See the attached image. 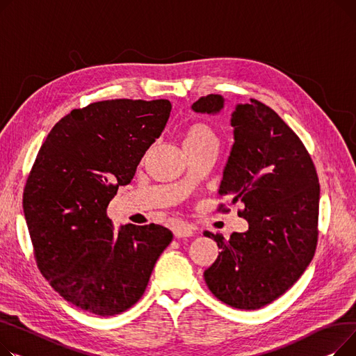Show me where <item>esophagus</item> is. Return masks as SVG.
<instances>
[{
    "mask_svg": "<svg viewBox=\"0 0 356 356\" xmlns=\"http://www.w3.org/2000/svg\"><path fill=\"white\" fill-rule=\"evenodd\" d=\"M194 234V227L190 224H184L179 222L174 227V236L177 238H185V237H191Z\"/></svg>",
    "mask_w": 356,
    "mask_h": 356,
    "instance_id": "34e87169",
    "label": "esophagus"
}]
</instances>
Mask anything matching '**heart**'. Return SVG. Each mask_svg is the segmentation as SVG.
I'll list each match as a JSON object with an SVG mask.
<instances>
[{
  "label": "heart",
  "instance_id": "heart-1",
  "mask_svg": "<svg viewBox=\"0 0 356 356\" xmlns=\"http://www.w3.org/2000/svg\"><path fill=\"white\" fill-rule=\"evenodd\" d=\"M217 143V135L208 122L195 120L186 124L182 131V146L185 152H191L205 145Z\"/></svg>",
  "mask_w": 356,
  "mask_h": 356
}]
</instances>
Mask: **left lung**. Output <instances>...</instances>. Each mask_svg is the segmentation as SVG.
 Masks as SVG:
<instances>
[{"instance_id":"8db88e82","label":"left lung","mask_w":356,"mask_h":356,"mask_svg":"<svg viewBox=\"0 0 356 356\" xmlns=\"http://www.w3.org/2000/svg\"><path fill=\"white\" fill-rule=\"evenodd\" d=\"M237 104L232 115L234 143L222 172L220 197L241 202L245 233L204 232L221 252L204 271L211 293L225 305L260 309L293 286L315 256L321 186L303 142L264 103ZM220 95L200 97L193 111L218 113ZM218 211H229L224 204Z\"/></svg>"}]
</instances>
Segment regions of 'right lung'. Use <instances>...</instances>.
I'll return each instance as SVG.
<instances>
[{
    "mask_svg": "<svg viewBox=\"0 0 356 356\" xmlns=\"http://www.w3.org/2000/svg\"><path fill=\"white\" fill-rule=\"evenodd\" d=\"M166 99L90 103L58 120L37 154L23 208L40 273L57 293L97 316L134 306L172 241L158 224L122 225L106 214L165 129Z\"/></svg>",
    "mask_w": 356,
    "mask_h": 356,
    "instance_id": "add662e5",
    "label": "right lung"
}]
</instances>
